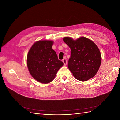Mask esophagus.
Masks as SVG:
<instances>
[{
	"label": "esophagus",
	"instance_id": "1",
	"mask_svg": "<svg viewBox=\"0 0 120 120\" xmlns=\"http://www.w3.org/2000/svg\"><path fill=\"white\" fill-rule=\"evenodd\" d=\"M63 62L64 63V66H66V65L67 64V59H65V58H64V59L63 60Z\"/></svg>",
	"mask_w": 120,
	"mask_h": 120
}]
</instances>
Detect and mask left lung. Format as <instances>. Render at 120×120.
Returning <instances> with one entry per match:
<instances>
[{
  "mask_svg": "<svg viewBox=\"0 0 120 120\" xmlns=\"http://www.w3.org/2000/svg\"><path fill=\"white\" fill-rule=\"evenodd\" d=\"M71 49L68 68L78 80L84 82L95 77L101 66V56L100 49L92 40L81 37L74 40L63 38Z\"/></svg>",
  "mask_w": 120,
  "mask_h": 120,
  "instance_id": "8db88e82",
  "label": "left lung"
}]
</instances>
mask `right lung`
Segmentation results:
<instances>
[{
    "mask_svg": "<svg viewBox=\"0 0 120 120\" xmlns=\"http://www.w3.org/2000/svg\"><path fill=\"white\" fill-rule=\"evenodd\" d=\"M53 41H38L31 46L27 56V66L31 75L42 83H48L55 78L64 65L52 49Z\"/></svg>",
    "mask_w": 120,
    "mask_h": 120,
    "instance_id": "obj_1",
    "label": "right lung"
}]
</instances>
